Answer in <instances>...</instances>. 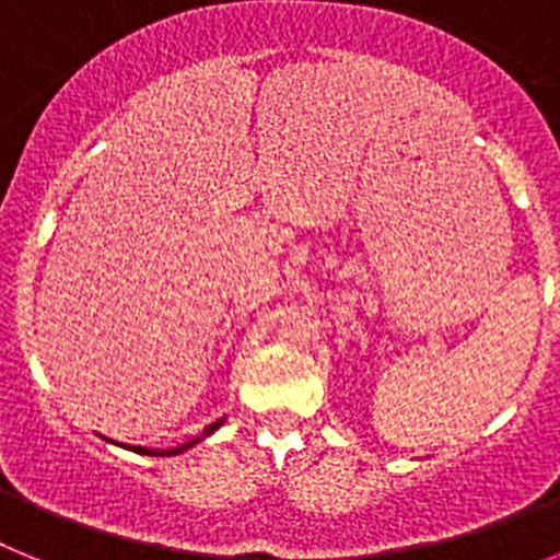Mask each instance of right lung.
Masks as SVG:
<instances>
[{"instance_id": "right-lung-1", "label": "right lung", "mask_w": 560, "mask_h": 560, "mask_svg": "<svg viewBox=\"0 0 560 560\" xmlns=\"http://www.w3.org/2000/svg\"><path fill=\"white\" fill-rule=\"evenodd\" d=\"M219 423H221V420H219ZM219 423H212V427L210 429H207V432H212V429H219ZM192 446V443H187V446H182V448H173V452H167V454H179V452H185V448H190ZM128 448H133V452H145V448H140V446H128ZM145 454H162V452H145Z\"/></svg>"}]
</instances>
